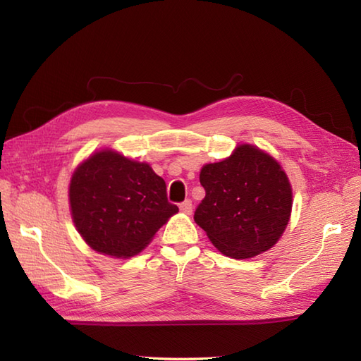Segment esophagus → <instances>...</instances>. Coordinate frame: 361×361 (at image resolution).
Instances as JSON below:
<instances>
[{
    "mask_svg": "<svg viewBox=\"0 0 361 361\" xmlns=\"http://www.w3.org/2000/svg\"><path fill=\"white\" fill-rule=\"evenodd\" d=\"M179 209H180V212L190 215V214L192 212V202H191L190 199H187L185 202H182V203L179 204Z\"/></svg>",
    "mask_w": 361,
    "mask_h": 361,
    "instance_id": "34e87169",
    "label": "esophagus"
}]
</instances>
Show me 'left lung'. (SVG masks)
Instances as JSON below:
<instances>
[{"mask_svg":"<svg viewBox=\"0 0 361 361\" xmlns=\"http://www.w3.org/2000/svg\"><path fill=\"white\" fill-rule=\"evenodd\" d=\"M204 199L194 221L224 256L248 259L274 245L292 211V188L280 164L251 145L200 171Z\"/></svg>","mask_w":361,"mask_h":361,"instance_id":"8db88e82","label":"left lung"}]
</instances>
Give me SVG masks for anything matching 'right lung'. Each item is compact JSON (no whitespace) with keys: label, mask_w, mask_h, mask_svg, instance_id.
<instances>
[{"label":"right lung","mask_w":361,"mask_h":361,"mask_svg":"<svg viewBox=\"0 0 361 361\" xmlns=\"http://www.w3.org/2000/svg\"><path fill=\"white\" fill-rule=\"evenodd\" d=\"M69 203L84 241L97 253L122 259L138 255L179 212L167 200L166 182L149 164L108 149L76 167Z\"/></svg>","instance_id":"1"}]
</instances>
